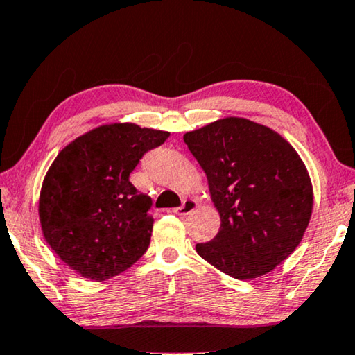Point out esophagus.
<instances>
[{
    "instance_id": "esophagus-1",
    "label": "esophagus",
    "mask_w": 355,
    "mask_h": 355,
    "mask_svg": "<svg viewBox=\"0 0 355 355\" xmlns=\"http://www.w3.org/2000/svg\"><path fill=\"white\" fill-rule=\"evenodd\" d=\"M195 208H196V201L192 200V198H189V200H184V203L179 206V208H174L173 212H174V214H178V216H187Z\"/></svg>"
}]
</instances>
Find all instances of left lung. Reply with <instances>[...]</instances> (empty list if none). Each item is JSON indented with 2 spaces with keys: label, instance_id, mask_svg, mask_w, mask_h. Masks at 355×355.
Segmentation results:
<instances>
[{
  "label": "left lung",
  "instance_id": "left-lung-1",
  "mask_svg": "<svg viewBox=\"0 0 355 355\" xmlns=\"http://www.w3.org/2000/svg\"><path fill=\"white\" fill-rule=\"evenodd\" d=\"M208 178L220 228L196 244L208 263L234 279H254L284 261L313 212V185L297 150L265 125L225 117L184 135Z\"/></svg>",
  "mask_w": 355,
  "mask_h": 355
}]
</instances>
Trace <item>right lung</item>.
<instances>
[{
	"label": "right lung",
	"instance_id": "add662e5",
	"mask_svg": "<svg viewBox=\"0 0 355 355\" xmlns=\"http://www.w3.org/2000/svg\"><path fill=\"white\" fill-rule=\"evenodd\" d=\"M168 136L135 123L101 125L69 143L49 168L40 195L42 234L83 277L121 275L149 248L152 200L136 190L130 173Z\"/></svg>",
	"mask_w": 355,
	"mask_h": 355
}]
</instances>
